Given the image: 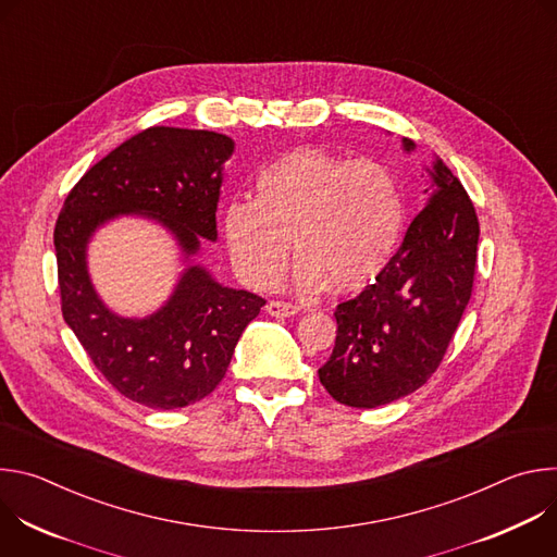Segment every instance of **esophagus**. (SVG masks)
<instances>
[{
    "mask_svg": "<svg viewBox=\"0 0 557 557\" xmlns=\"http://www.w3.org/2000/svg\"><path fill=\"white\" fill-rule=\"evenodd\" d=\"M267 312L271 317H293L299 312V308L295 304H288V301H277V299H271L267 304Z\"/></svg>",
    "mask_w": 557,
    "mask_h": 557,
    "instance_id": "obj_1",
    "label": "esophagus"
}]
</instances>
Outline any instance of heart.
I'll return each mask as SVG.
<instances>
[{"label": "heart", "mask_w": 557, "mask_h": 557, "mask_svg": "<svg viewBox=\"0 0 557 557\" xmlns=\"http://www.w3.org/2000/svg\"><path fill=\"white\" fill-rule=\"evenodd\" d=\"M406 226V202L389 170L299 147L264 165L253 200H231L220 218L228 260L253 288H271L299 256L293 284L312 295L357 293L389 264Z\"/></svg>", "instance_id": "obj_1"}]
</instances>
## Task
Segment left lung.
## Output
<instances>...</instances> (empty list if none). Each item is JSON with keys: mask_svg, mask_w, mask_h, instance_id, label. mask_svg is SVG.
Instances as JSON below:
<instances>
[{"mask_svg": "<svg viewBox=\"0 0 557 557\" xmlns=\"http://www.w3.org/2000/svg\"><path fill=\"white\" fill-rule=\"evenodd\" d=\"M406 153L417 143L401 138ZM423 209L404 243L355 299L335 310L337 339L320 381L335 401L370 410L419 389L438 368L471 297L479 218L434 156Z\"/></svg>", "mask_w": 557, "mask_h": 557, "instance_id": "8db88e82", "label": "left lung"}]
</instances>
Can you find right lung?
<instances>
[{
    "label": "right lung",
    "mask_w": 557,
    "mask_h": 557,
    "mask_svg": "<svg viewBox=\"0 0 557 557\" xmlns=\"http://www.w3.org/2000/svg\"><path fill=\"white\" fill-rule=\"evenodd\" d=\"M233 138L207 129L149 127L99 161L67 194L54 226L63 320L97 370L151 410L191 406L226 374L264 299L224 286L196 262L215 243V211ZM134 214L163 225L186 269L173 295L145 318L114 313L96 293L87 247L106 223Z\"/></svg>",
    "instance_id": "1"
}]
</instances>
